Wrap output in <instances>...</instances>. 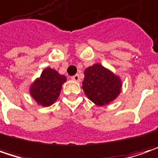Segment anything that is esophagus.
Listing matches in <instances>:
<instances>
[{
    "instance_id": "esophagus-1",
    "label": "esophagus",
    "mask_w": 158,
    "mask_h": 158,
    "mask_svg": "<svg viewBox=\"0 0 158 158\" xmlns=\"http://www.w3.org/2000/svg\"><path fill=\"white\" fill-rule=\"evenodd\" d=\"M72 80H74V81H76V82H79L80 81V78H79V74H76V75H74L73 77H72Z\"/></svg>"
}]
</instances>
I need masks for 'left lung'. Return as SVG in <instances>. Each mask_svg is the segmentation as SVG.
<instances>
[{"label": "left lung", "mask_w": 158, "mask_h": 158, "mask_svg": "<svg viewBox=\"0 0 158 158\" xmlns=\"http://www.w3.org/2000/svg\"><path fill=\"white\" fill-rule=\"evenodd\" d=\"M84 75L82 89L95 105H107L119 95L122 87L121 79L102 64H94L87 67Z\"/></svg>", "instance_id": "8db88e82"}]
</instances>
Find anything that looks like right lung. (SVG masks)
I'll return each instance as SVG.
<instances>
[{"label":"right lung","instance_id":"1","mask_svg":"<svg viewBox=\"0 0 158 158\" xmlns=\"http://www.w3.org/2000/svg\"><path fill=\"white\" fill-rule=\"evenodd\" d=\"M66 79L64 75L48 67L31 85L30 94L39 105L50 106L59 97L62 86Z\"/></svg>","mask_w":158,"mask_h":158}]
</instances>
